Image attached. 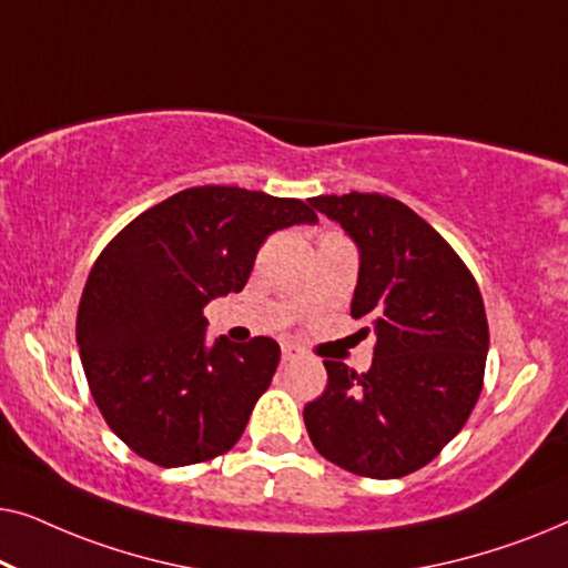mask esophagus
I'll use <instances>...</instances> for the list:
<instances>
[{
  "label": "esophagus",
  "mask_w": 568,
  "mask_h": 568,
  "mask_svg": "<svg viewBox=\"0 0 568 568\" xmlns=\"http://www.w3.org/2000/svg\"><path fill=\"white\" fill-rule=\"evenodd\" d=\"M297 356H300V348H297V346H292V344H282V359H284V362L297 359Z\"/></svg>",
  "instance_id": "1"
}]
</instances>
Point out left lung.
<instances>
[{"label": "left lung", "instance_id": "left-lung-1", "mask_svg": "<svg viewBox=\"0 0 568 568\" xmlns=\"http://www.w3.org/2000/svg\"><path fill=\"white\" fill-rule=\"evenodd\" d=\"M310 206L359 251L352 317L369 321L377 346L362 375L323 362L328 387L305 406L307 434L325 460L356 476H408L463 429L480 395L488 323L478 284L400 201L352 191Z\"/></svg>", "mask_w": 568, "mask_h": 568}]
</instances>
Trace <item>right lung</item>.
<instances>
[{
	"instance_id": "right-lung-1",
	"label": "right lung",
	"mask_w": 568,
	"mask_h": 568,
	"mask_svg": "<svg viewBox=\"0 0 568 568\" xmlns=\"http://www.w3.org/2000/svg\"><path fill=\"white\" fill-rule=\"evenodd\" d=\"M315 222L300 199L201 185L146 209L100 253L77 346L100 414L136 455L181 468L240 439L282 348L209 341L204 307L243 290L271 232Z\"/></svg>"
}]
</instances>
